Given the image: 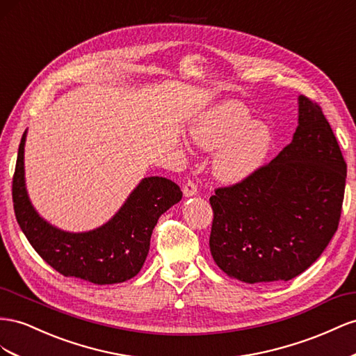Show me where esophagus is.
<instances>
[{
  "label": "esophagus",
  "instance_id": "34e87169",
  "mask_svg": "<svg viewBox=\"0 0 356 356\" xmlns=\"http://www.w3.org/2000/svg\"><path fill=\"white\" fill-rule=\"evenodd\" d=\"M197 194H198L197 185H195L192 180H188L186 184L184 185V195H185L186 198H189V197H195Z\"/></svg>",
  "mask_w": 356,
  "mask_h": 356
}]
</instances>
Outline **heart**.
<instances>
[{"instance_id":"heart-1","label":"heart","mask_w":356,"mask_h":356,"mask_svg":"<svg viewBox=\"0 0 356 356\" xmlns=\"http://www.w3.org/2000/svg\"><path fill=\"white\" fill-rule=\"evenodd\" d=\"M249 108L238 101H223L202 113L189 128L195 147L212 152L211 172L225 184L252 176L266 162L273 131L262 120H250Z\"/></svg>"}]
</instances>
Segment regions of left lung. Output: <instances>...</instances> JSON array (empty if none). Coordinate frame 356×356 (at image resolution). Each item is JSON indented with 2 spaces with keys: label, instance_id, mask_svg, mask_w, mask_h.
<instances>
[{
  "label": "left lung",
  "instance_id": "8db88e82",
  "mask_svg": "<svg viewBox=\"0 0 356 356\" xmlns=\"http://www.w3.org/2000/svg\"><path fill=\"white\" fill-rule=\"evenodd\" d=\"M346 162L322 108L298 97L292 141L267 165L210 197V252L245 283L288 282L306 271L337 231Z\"/></svg>",
  "mask_w": 356,
  "mask_h": 356
}]
</instances>
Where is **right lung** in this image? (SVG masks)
I'll return each instance as SVG.
<instances>
[{
	"label": "right lung",
	"instance_id": "add662e5",
	"mask_svg": "<svg viewBox=\"0 0 356 356\" xmlns=\"http://www.w3.org/2000/svg\"><path fill=\"white\" fill-rule=\"evenodd\" d=\"M25 140L22 136L13 176V207L20 229L35 252L65 277L94 285L133 279L143 267L150 237L162 213L181 200L180 188L165 177H145L104 225L68 232L38 215L25 186Z\"/></svg>",
	"mask_w": 356,
	"mask_h": 356
}]
</instances>
